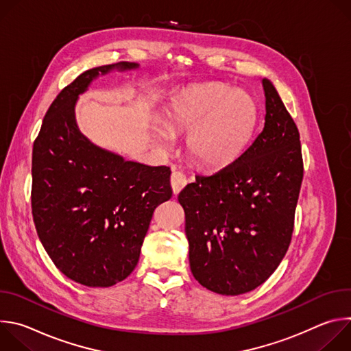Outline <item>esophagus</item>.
<instances>
[{
	"label": "esophagus",
	"instance_id": "1",
	"mask_svg": "<svg viewBox=\"0 0 351 351\" xmlns=\"http://www.w3.org/2000/svg\"><path fill=\"white\" fill-rule=\"evenodd\" d=\"M186 184H187L186 175L180 171H173L171 175V186H172L173 194H179Z\"/></svg>",
	"mask_w": 351,
	"mask_h": 351
}]
</instances>
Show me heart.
I'll use <instances>...</instances> for the list:
<instances>
[{
	"mask_svg": "<svg viewBox=\"0 0 351 351\" xmlns=\"http://www.w3.org/2000/svg\"><path fill=\"white\" fill-rule=\"evenodd\" d=\"M257 123V106L252 95L223 84H208L186 91L169 111V132L190 130L186 141L190 157L206 167H219L234 160L248 144ZM168 144L167 130H157Z\"/></svg>",
	"mask_w": 351,
	"mask_h": 351,
	"instance_id": "heart-1",
	"label": "heart"
}]
</instances>
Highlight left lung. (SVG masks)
I'll list each match as a JSON object with an SVG mask.
<instances>
[{
	"label": "left lung",
	"mask_w": 351,
	"mask_h": 351,
	"mask_svg": "<svg viewBox=\"0 0 351 351\" xmlns=\"http://www.w3.org/2000/svg\"><path fill=\"white\" fill-rule=\"evenodd\" d=\"M265 123L239 158L195 175L178 195L190 269L208 290L237 295L263 285L283 260L303 182L298 129L268 79Z\"/></svg>",
	"instance_id": "1"
}]
</instances>
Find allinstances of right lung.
<instances>
[{
	"label": "right lung",
	"instance_id": "1",
	"mask_svg": "<svg viewBox=\"0 0 351 351\" xmlns=\"http://www.w3.org/2000/svg\"><path fill=\"white\" fill-rule=\"evenodd\" d=\"M122 62L88 69L64 87L33 143L32 214L54 265L88 287L128 278L156 208L172 197L169 167H148L91 144L75 122V101L88 83Z\"/></svg>",
	"mask_w": 351,
	"mask_h": 351
}]
</instances>
